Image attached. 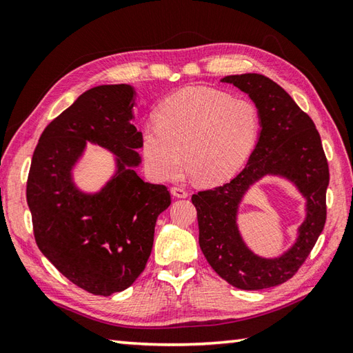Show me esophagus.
<instances>
[{"label": "esophagus", "instance_id": "obj_1", "mask_svg": "<svg viewBox=\"0 0 353 353\" xmlns=\"http://www.w3.org/2000/svg\"><path fill=\"white\" fill-rule=\"evenodd\" d=\"M171 194L174 197H179V199H185L188 197V191H186L185 188H182V186H172L171 188Z\"/></svg>", "mask_w": 353, "mask_h": 353}]
</instances>
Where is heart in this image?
I'll return each instance as SVG.
<instances>
[{"instance_id":"1","label":"heart","mask_w":353,"mask_h":353,"mask_svg":"<svg viewBox=\"0 0 353 353\" xmlns=\"http://www.w3.org/2000/svg\"><path fill=\"white\" fill-rule=\"evenodd\" d=\"M261 133V112L249 99L211 88H186L156 112V125L142 130L141 152L156 179L182 167L199 183L226 181L249 159Z\"/></svg>"}]
</instances>
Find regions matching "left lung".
Listing matches in <instances>:
<instances>
[{
  "label": "left lung",
  "mask_w": 353,
  "mask_h": 353,
  "mask_svg": "<svg viewBox=\"0 0 353 353\" xmlns=\"http://www.w3.org/2000/svg\"><path fill=\"white\" fill-rule=\"evenodd\" d=\"M249 94L261 112L258 144L230 182L192 194L199 244L216 274L241 290H264L287 282L308 258L326 223L327 159L308 114L283 89L261 74L221 79ZM265 174L290 178L307 199V220L298 243L281 259L264 260L246 249L236 228V211L248 186Z\"/></svg>",
  "instance_id": "8db88e82"
}]
</instances>
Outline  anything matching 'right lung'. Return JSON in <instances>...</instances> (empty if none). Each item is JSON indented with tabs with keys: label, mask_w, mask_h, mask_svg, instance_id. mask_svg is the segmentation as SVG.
<instances>
[{
	"label": "right lung",
	"mask_w": 353,
	"mask_h": 353,
	"mask_svg": "<svg viewBox=\"0 0 353 353\" xmlns=\"http://www.w3.org/2000/svg\"><path fill=\"white\" fill-rule=\"evenodd\" d=\"M133 88L89 89L45 127L27 179V203L39 250L77 287L95 296L129 288L144 272L157 215L171 205L165 185L144 182L142 133L133 118ZM117 154L116 177L94 196L81 194L70 168L85 141Z\"/></svg>",
	"instance_id": "add662e5"
}]
</instances>
